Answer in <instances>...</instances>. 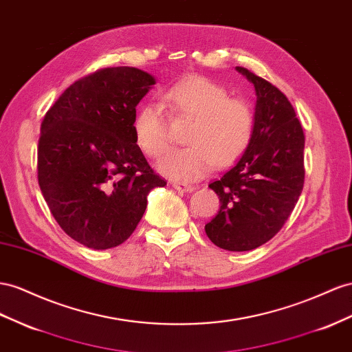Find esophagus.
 Masks as SVG:
<instances>
[{"instance_id": "esophagus-1", "label": "esophagus", "mask_w": 352, "mask_h": 352, "mask_svg": "<svg viewBox=\"0 0 352 352\" xmlns=\"http://www.w3.org/2000/svg\"><path fill=\"white\" fill-rule=\"evenodd\" d=\"M173 188L177 189L180 192H192L194 191V186L185 184V182H173Z\"/></svg>"}]
</instances>
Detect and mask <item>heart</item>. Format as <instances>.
<instances>
[{
    "label": "heart",
    "instance_id": "obj_1",
    "mask_svg": "<svg viewBox=\"0 0 352 352\" xmlns=\"http://www.w3.org/2000/svg\"><path fill=\"white\" fill-rule=\"evenodd\" d=\"M170 112L192 120L185 149L170 153L158 164L160 173L192 182L208 175L214 164L230 167L249 151L254 136L256 117L252 105L240 98H230L223 85L206 77H188L164 93ZM139 149L151 158H161L170 148L167 120L157 103L142 105L133 120Z\"/></svg>",
    "mask_w": 352,
    "mask_h": 352
}]
</instances>
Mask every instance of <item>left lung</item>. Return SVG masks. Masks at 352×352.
<instances>
[{
    "mask_svg": "<svg viewBox=\"0 0 352 352\" xmlns=\"http://www.w3.org/2000/svg\"><path fill=\"white\" fill-rule=\"evenodd\" d=\"M256 90V126L249 151L208 185L221 208L206 234L221 249L253 250L270 241L289 219L305 180V135L292 103L270 81L236 66Z\"/></svg>",
    "mask_w": 352,
    "mask_h": 352,
    "instance_id": "8db88e82",
    "label": "left lung"
}]
</instances>
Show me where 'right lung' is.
<instances>
[{
  "label": "right lung",
  "instance_id": "obj_1",
  "mask_svg": "<svg viewBox=\"0 0 352 352\" xmlns=\"http://www.w3.org/2000/svg\"><path fill=\"white\" fill-rule=\"evenodd\" d=\"M153 75L103 68L71 84L45 112L38 140V184L72 240L105 250L136 230L155 186H166L136 145L133 120Z\"/></svg>",
  "mask_w": 352,
  "mask_h": 352
}]
</instances>
